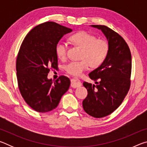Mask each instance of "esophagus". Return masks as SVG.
<instances>
[{
	"instance_id": "34e87169",
	"label": "esophagus",
	"mask_w": 147,
	"mask_h": 147,
	"mask_svg": "<svg viewBox=\"0 0 147 147\" xmlns=\"http://www.w3.org/2000/svg\"><path fill=\"white\" fill-rule=\"evenodd\" d=\"M81 85H82V84L80 82V80L78 78L74 77V78L71 79V86L72 87V88H78V87H80Z\"/></svg>"
}]
</instances>
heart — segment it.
I'll list each match as a JSON object with an SVG mask.
<instances>
[{"label":"heart","mask_w":147,"mask_h":147,"mask_svg":"<svg viewBox=\"0 0 147 147\" xmlns=\"http://www.w3.org/2000/svg\"><path fill=\"white\" fill-rule=\"evenodd\" d=\"M70 41L82 49L80 61H72L65 67L66 72L71 75L80 76L88 70L90 65L93 67L100 66L108 56L109 45L104 39H97L95 36L86 32H78L70 37ZM56 53L59 59H65L67 53V45L59 41L56 45Z\"/></svg>","instance_id":"obj_1"}]
</instances>
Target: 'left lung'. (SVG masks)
Masks as SVG:
<instances>
[{"mask_svg":"<svg viewBox=\"0 0 147 147\" xmlns=\"http://www.w3.org/2000/svg\"><path fill=\"white\" fill-rule=\"evenodd\" d=\"M103 32L109 45L108 56L89 74L96 85L84 82L88 96L82 102L86 112L93 117L109 115L121 105L130 87L131 56L124 39L104 25H91Z\"/></svg>","mask_w":147,"mask_h":147,"instance_id":"1","label":"left lung"}]
</instances>
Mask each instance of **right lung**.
<instances>
[{"label": "right lung", "instance_id": "add662e5", "mask_svg": "<svg viewBox=\"0 0 147 147\" xmlns=\"http://www.w3.org/2000/svg\"><path fill=\"white\" fill-rule=\"evenodd\" d=\"M71 32L67 27L46 22L30 31L20 47L16 61L19 89L27 104L38 112L55 109L70 86L67 76L53 82L47 75L50 69L58 67L57 43Z\"/></svg>", "mask_w": 147, "mask_h": 147}]
</instances>
